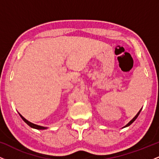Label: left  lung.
Segmentation results:
<instances>
[{
	"mask_svg": "<svg viewBox=\"0 0 159 159\" xmlns=\"http://www.w3.org/2000/svg\"><path fill=\"white\" fill-rule=\"evenodd\" d=\"M141 109H142V108H141ZM141 109H140V110L139 111V112H138V114H136V116H134V118H133V119H132V120H131V121H130V122H129V123H128L126 125H125V126H124V128H125V127H127V126H129V125H131V124H132V123H133V122H134V120H135L137 119V118H138V115H139V114H140V111H141Z\"/></svg>",
	"mask_w": 159,
	"mask_h": 159,
	"instance_id": "left-lung-1",
	"label": "left lung"
}]
</instances>
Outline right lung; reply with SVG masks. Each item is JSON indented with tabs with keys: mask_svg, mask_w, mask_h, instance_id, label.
Returning a JSON list of instances; mask_svg holds the SVG:
<instances>
[{
	"mask_svg": "<svg viewBox=\"0 0 159 159\" xmlns=\"http://www.w3.org/2000/svg\"><path fill=\"white\" fill-rule=\"evenodd\" d=\"M19 115H20V116H21V119H22V120H24V121H25V123H26L27 124V125H29V126H30L31 128H34V129H41V130H43V129H47V127L40 126V125H36V124H34V123H30V121H28V120H27L26 119H25V117H24V116H21V114H19Z\"/></svg>",
	"mask_w": 159,
	"mask_h": 159,
	"instance_id": "add662e5",
	"label": "right lung"
}]
</instances>
